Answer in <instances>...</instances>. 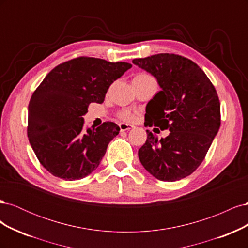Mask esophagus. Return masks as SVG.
Masks as SVG:
<instances>
[{
    "mask_svg": "<svg viewBox=\"0 0 248 248\" xmlns=\"http://www.w3.org/2000/svg\"><path fill=\"white\" fill-rule=\"evenodd\" d=\"M119 127H120V130H121V131H126V130H129V129L134 128L133 125L125 124V123H120V124H119Z\"/></svg>",
    "mask_w": 248,
    "mask_h": 248,
    "instance_id": "esophagus-1",
    "label": "esophagus"
}]
</instances>
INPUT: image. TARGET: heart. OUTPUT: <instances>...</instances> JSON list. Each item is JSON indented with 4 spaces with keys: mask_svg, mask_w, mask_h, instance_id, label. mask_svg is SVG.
<instances>
[{
    "mask_svg": "<svg viewBox=\"0 0 248 248\" xmlns=\"http://www.w3.org/2000/svg\"><path fill=\"white\" fill-rule=\"evenodd\" d=\"M151 78V77L148 76V74H145V73H140L134 78ZM117 116L120 120H123V121H125V122H132L136 120V115H134L132 111L127 110V109H122V110L118 111Z\"/></svg>",
    "mask_w": 248,
    "mask_h": 248,
    "instance_id": "b5f03b06",
    "label": "heart"
}]
</instances>
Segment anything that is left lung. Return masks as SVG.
<instances>
[{"instance_id":"1","label":"left lung","mask_w":248,"mask_h":248,"mask_svg":"<svg viewBox=\"0 0 248 248\" xmlns=\"http://www.w3.org/2000/svg\"><path fill=\"white\" fill-rule=\"evenodd\" d=\"M132 63L151 73L161 88L147 104L145 124L170 130L160 140L147 130V140L139 150L140 163L161 181L181 180L199 168L218 132L216 90L205 72L182 56L157 54Z\"/></svg>"}]
</instances>
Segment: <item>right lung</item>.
I'll return each mask as SVG.
<instances>
[{
    "instance_id": "right-lung-1",
    "label": "right lung",
    "mask_w": 248,
    "mask_h": 248,
    "mask_svg": "<svg viewBox=\"0 0 248 248\" xmlns=\"http://www.w3.org/2000/svg\"><path fill=\"white\" fill-rule=\"evenodd\" d=\"M132 65L78 57L55 67L29 103L28 138L44 169L63 180H78L97 169L120 131L114 122L85 128L90 103H102L109 86Z\"/></svg>"
}]
</instances>
